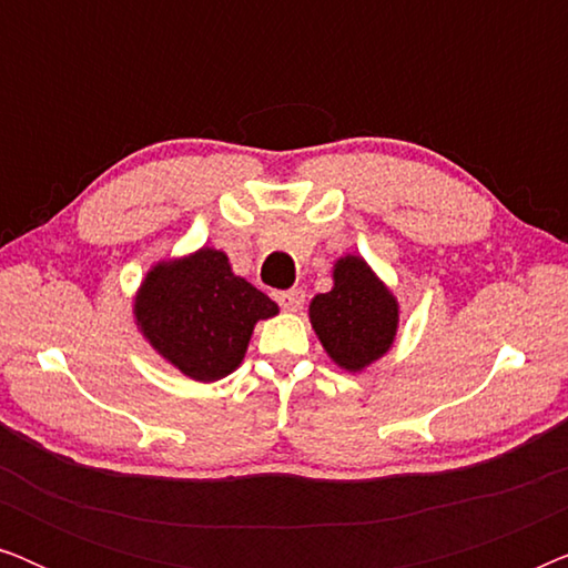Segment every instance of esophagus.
<instances>
[{
  "label": "esophagus",
  "mask_w": 568,
  "mask_h": 568,
  "mask_svg": "<svg viewBox=\"0 0 568 568\" xmlns=\"http://www.w3.org/2000/svg\"><path fill=\"white\" fill-rule=\"evenodd\" d=\"M276 300L284 310H290V313H297V310H302V305H305V292H302V290H286V292H278Z\"/></svg>",
  "instance_id": "1"
}]
</instances>
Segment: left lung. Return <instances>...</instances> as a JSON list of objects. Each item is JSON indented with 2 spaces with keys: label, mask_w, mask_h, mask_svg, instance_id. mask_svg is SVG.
<instances>
[{
  "label": "left lung",
  "mask_w": 568,
  "mask_h": 568,
  "mask_svg": "<svg viewBox=\"0 0 568 568\" xmlns=\"http://www.w3.org/2000/svg\"><path fill=\"white\" fill-rule=\"evenodd\" d=\"M310 323L333 362L362 372L387 354L398 331V300L359 255L333 266V290L310 302Z\"/></svg>",
  "instance_id": "obj_1"
}]
</instances>
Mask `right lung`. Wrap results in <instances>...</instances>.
<instances>
[{
	"label": "right lung",
	"instance_id": "right-lung-1",
	"mask_svg": "<svg viewBox=\"0 0 568 568\" xmlns=\"http://www.w3.org/2000/svg\"><path fill=\"white\" fill-rule=\"evenodd\" d=\"M278 313L276 302L232 274L214 247L150 268L134 300V317L154 352L185 377L214 383L243 362L258 321Z\"/></svg>",
	"mask_w": 568,
	"mask_h": 568
}]
</instances>
